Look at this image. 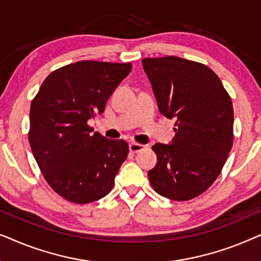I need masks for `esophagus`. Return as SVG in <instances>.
<instances>
[{
    "label": "esophagus",
    "instance_id": "obj_1",
    "mask_svg": "<svg viewBox=\"0 0 261 261\" xmlns=\"http://www.w3.org/2000/svg\"><path fill=\"white\" fill-rule=\"evenodd\" d=\"M146 148L145 145H141V144H138V142H132L129 145V151L132 153H138V152H141L144 151Z\"/></svg>",
    "mask_w": 261,
    "mask_h": 261
}]
</instances>
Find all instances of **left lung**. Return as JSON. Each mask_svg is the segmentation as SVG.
<instances>
[{"mask_svg":"<svg viewBox=\"0 0 261 261\" xmlns=\"http://www.w3.org/2000/svg\"><path fill=\"white\" fill-rule=\"evenodd\" d=\"M159 112L176 119L170 145L155 144L152 187L173 201H189L209 189L233 146L234 112L222 82L204 64L179 57L142 59Z\"/></svg>","mask_w":261,"mask_h":261,"instance_id":"1","label":"left lung"}]
</instances>
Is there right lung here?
<instances>
[{
  "mask_svg": "<svg viewBox=\"0 0 261 261\" xmlns=\"http://www.w3.org/2000/svg\"><path fill=\"white\" fill-rule=\"evenodd\" d=\"M130 70V63L70 64L49 73L32 101V152L49 187L66 201L87 204L112 191L129 147L94 133L88 121L105 112Z\"/></svg>",
  "mask_w": 261,
  "mask_h": 261,
  "instance_id": "right-lung-1",
  "label": "right lung"
}]
</instances>
